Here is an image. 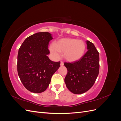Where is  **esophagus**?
<instances>
[{"mask_svg":"<svg viewBox=\"0 0 121 121\" xmlns=\"http://www.w3.org/2000/svg\"><path fill=\"white\" fill-rule=\"evenodd\" d=\"M60 65H61V66H63V65H64V64L63 61H60Z\"/></svg>","mask_w":121,"mask_h":121,"instance_id":"obj_1","label":"esophagus"}]
</instances>
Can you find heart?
<instances>
[{"label": "heart", "mask_w": 121, "mask_h": 121, "mask_svg": "<svg viewBox=\"0 0 121 121\" xmlns=\"http://www.w3.org/2000/svg\"><path fill=\"white\" fill-rule=\"evenodd\" d=\"M86 45L82 40L72 38H62L49 46V50L53 56L58 59L60 53L67 61L74 63L80 60L85 53Z\"/></svg>", "instance_id": "b5f03b06"}]
</instances>
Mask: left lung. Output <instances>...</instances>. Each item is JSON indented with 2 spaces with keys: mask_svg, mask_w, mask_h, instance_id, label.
I'll list each match as a JSON object with an SVG mask.
<instances>
[{
  "mask_svg": "<svg viewBox=\"0 0 121 121\" xmlns=\"http://www.w3.org/2000/svg\"><path fill=\"white\" fill-rule=\"evenodd\" d=\"M88 51L81 60L72 63H65L68 74L65 82L71 92L80 94L86 92L93 85L99 69V53L93 44L86 41Z\"/></svg>",
  "mask_w": 121,
  "mask_h": 121,
  "instance_id": "left-lung-1",
  "label": "left lung"
}]
</instances>
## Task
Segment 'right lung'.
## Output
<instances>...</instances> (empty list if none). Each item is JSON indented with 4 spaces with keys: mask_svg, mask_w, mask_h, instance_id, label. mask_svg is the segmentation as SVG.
Masks as SVG:
<instances>
[{
    "mask_svg": "<svg viewBox=\"0 0 121 121\" xmlns=\"http://www.w3.org/2000/svg\"><path fill=\"white\" fill-rule=\"evenodd\" d=\"M52 39L49 32L36 33L26 39L19 48L18 75L25 87L32 92H44L60 67V61H52L47 56L49 42Z\"/></svg>",
    "mask_w": 121,
    "mask_h": 121,
    "instance_id": "obj_1",
    "label": "right lung"
}]
</instances>
